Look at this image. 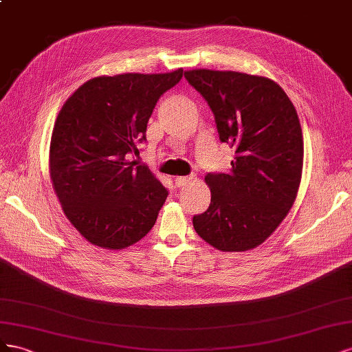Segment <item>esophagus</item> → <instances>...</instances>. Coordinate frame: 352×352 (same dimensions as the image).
<instances>
[{
  "instance_id": "esophagus-1",
  "label": "esophagus",
  "mask_w": 352,
  "mask_h": 352,
  "mask_svg": "<svg viewBox=\"0 0 352 352\" xmlns=\"http://www.w3.org/2000/svg\"><path fill=\"white\" fill-rule=\"evenodd\" d=\"M192 177H177L175 178V186L177 187H184V186H187L190 182H192Z\"/></svg>"
}]
</instances>
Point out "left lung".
Listing matches in <instances>:
<instances>
[{
  "instance_id": "obj_1",
  "label": "left lung",
  "mask_w": 352,
  "mask_h": 352,
  "mask_svg": "<svg viewBox=\"0 0 352 352\" xmlns=\"http://www.w3.org/2000/svg\"><path fill=\"white\" fill-rule=\"evenodd\" d=\"M184 76L206 100L223 143L234 147L227 174H208L210 205L196 233L223 252H245L274 233L298 196L304 138L296 109L273 79L193 69Z\"/></svg>"
}]
</instances>
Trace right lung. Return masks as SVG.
Here are the masks:
<instances>
[{
  "label": "right lung",
  "instance_id": "obj_1",
  "mask_svg": "<svg viewBox=\"0 0 352 352\" xmlns=\"http://www.w3.org/2000/svg\"><path fill=\"white\" fill-rule=\"evenodd\" d=\"M182 78L183 69L96 76L60 109L50 178L69 223L91 245L125 249L155 226L168 192L152 170L128 157L138 155L159 97Z\"/></svg>",
  "mask_w": 352,
  "mask_h": 352
}]
</instances>
